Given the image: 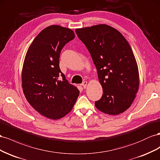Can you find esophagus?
Here are the masks:
<instances>
[{"label": "esophagus", "mask_w": 160, "mask_h": 160, "mask_svg": "<svg viewBox=\"0 0 160 160\" xmlns=\"http://www.w3.org/2000/svg\"><path fill=\"white\" fill-rule=\"evenodd\" d=\"M81 85L83 86V88H86V86H87V82H86V81L83 82L82 83V84H81Z\"/></svg>", "instance_id": "34e87169"}]
</instances>
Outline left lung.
I'll return each mask as SVG.
<instances>
[{
	"mask_svg": "<svg viewBox=\"0 0 160 160\" xmlns=\"http://www.w3.org/2000/svg\"><path fill=\"white\" fill-rule=\"evenodd\" d=\"M76 33L91 55L102 87L96 107L111 115L125 111L139 85L138 63L128 42L118 30L105 24L76 29Z\"/></svg>",
	"mask_w": 160,
	"mask_h": 160,
	"instance_id": "8db88e82",
	"label": "left lung"
}]
</instances>
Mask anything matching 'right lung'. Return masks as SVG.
I'll return each mask as SVG.
<instances>
[{
  "label": "right lung",
  "mask_w": 160,
  "mask_h": 160,
  "mask_svg": "<svg viewBox=\"0 0 160 160\" xmlns=\"http://www.w3.org/2000/svg\"><path fill=\"white\" fill-rule=\"evenodd\" d=\"M72 29L53 25L43 29L27 50L22 70V87L27 101L43 116L53 120L69 113L79 90L60 68V52L74 39Z\"/></svg>",
  "instance_id": "obj_1"
}]
</instances>
